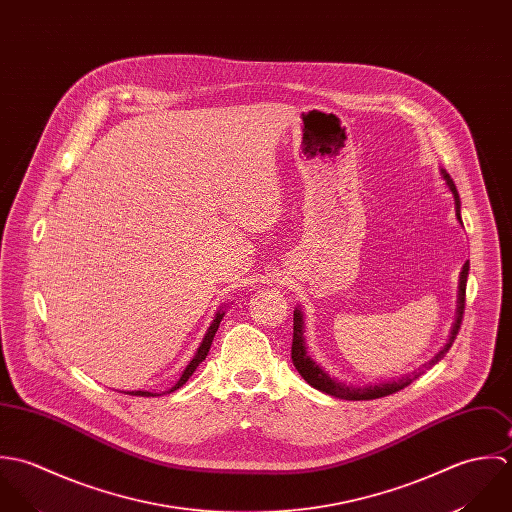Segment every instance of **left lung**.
Masks as SVG:
<instances>
[{"label": "left lung", "mask_w": 512, "mask_h": 512, "mask_svg": "<svg viewBox=\"0 0 512 512\" xmlns=\"http://www.w3.org/2000/svg\"><path fill=\"white\" fill-rule=\"evenodd\" d=\"M443 174V180L447 182L453 198H455V211H457V219L459 223L461 221V200H459V194H457V188L451 180V176L441 170ZM467 275H469V263L463 265V271H461V279H459V299H457V318L453 322V330H451V336H449V342L443 346V350H439L437 356H433L427 364H423V368H429L433 364H437L451 348V344L455 342V336L459 334V328H461V322H463V312H465V289H467ZM293 348H291V358H293V364L295 368L299 370V374L307 380L308 384L328 396H334V398H340V400H376V398H384V396H390V394H396L400 390H404L406 386H409L419 374V372H411L408 376H402L398 380H390V382H382V384H374V386H364V388H356V386H346L334 378H330L310 356L307 354V346H305V320H303V312L299 308H295V314H293Z\"/></svg>", "instance_id": "8db88e82"}]
</instances>
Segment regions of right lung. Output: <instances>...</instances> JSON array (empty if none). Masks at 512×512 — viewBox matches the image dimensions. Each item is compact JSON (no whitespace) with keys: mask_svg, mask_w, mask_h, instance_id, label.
Wrapping results in <instances>:
<instances>
[{"mask_svg":"<svg viewBox=\"0 0 512 512\" xmlns=\"http://www.w3.org/2000/svg\"><path fill=\"white\" fill-rule=\"evenodd\" d=\"M223 314H225V310H223V308H219V310H217V314H215V318H213V322H211V326L207 328V334H205L204 340H202V344H200V348H198V352H196V356H194V358H192V362L186 366V370H184L182 378L178 380V384H176L170 392H174V390L182 388V386L188 382V378L196 372V368L204 362L205 356H207V352H209V348H211L213 336H215V332H217V328H219V322H221V318H223ZM128 394H130V396H142V398L156 396V394H152V392H144V390H136V392H128Z\"/></svg>","mask_w":512,"mask_h":512,"instance_id":"add662e5","label":"right lung"}]
</instances>
